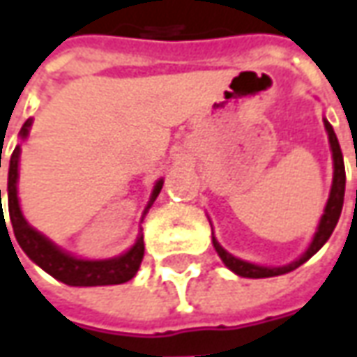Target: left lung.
<instances>
[{
  "label": "left lung",
  "mask_w": 357,
  "mask_h": 357,
  "mask_svg": "<svg viewBox=\"0 0 357 357\" xmlns=\"http://www.w3.org/2000/svg\"><path fill=\"white\" fill-rule=\"evenodd\" d=\"M324 126L326 132H328V142H330V150H332V162H334V178H332V190H330V197L326 202L324 213L320 217V223L316 227V233H314L312 241L308 245V249L302 252L301 257L296 261H292L290 264H284V266H263V264H255L249 263V261H243V259H237L233 257L231 252H227L219 241L213 237V247H215L217 255L221 257V261L225 263L229 271H233L235 275L245 278H268V277H278V275H287L290 271L298 268L301 264H304L312 255L320 251L324 247V243L330 239L332 231L338 223L340 213H342V205H344V191H346V169H344V155H342V150H340L338 138H336V132L332 128V124L324 118Z\"/></svg>",
  "instance_id": "8db88e82"
}]
</instances>
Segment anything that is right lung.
I'll return each mask as SVG.
<instances>
[{
	"label": "right lung",
	"instance_id": "right-lung-1",
	"mask_svg": "<svg viewBox=\"0 0 357 357\" xmlns=\"http://www.w3.org/2000/svg\"><path fill=\"white\" fill-rule=\"evenodd\" d=\"M33 120L29 118L23 128L19 132V138L25 140L29 136ZM19 155H21V146H15L13 154L9 158V176H7V209H9V221L13 225V233L17 239L19 247L25 251V255L31 259L33 263L39 264L45 273L51 277L65 282L68 287H106V284H122L128 282L130 278L138 273L144 257V237H138L136 243L130 247L128 251L112 257V259H102V261H89V259H79L73 257L70 252L59 249L53 241H49L43 233L33 229L27 219L21 213L17 197V179H19ZM1 167V155H0ZM164 185V179H158L154 191L150 195V202L144 209V215L152 207L155 197L160 195ZM0 211L1 225L6 221L3 209H1V190H0ZM142 215V217H144ZM7 229V227H6ZM9 235V233H7Z\"/></svg>",
	"mask_w": 357,
	"mask_h": 357
}]
</instances>
